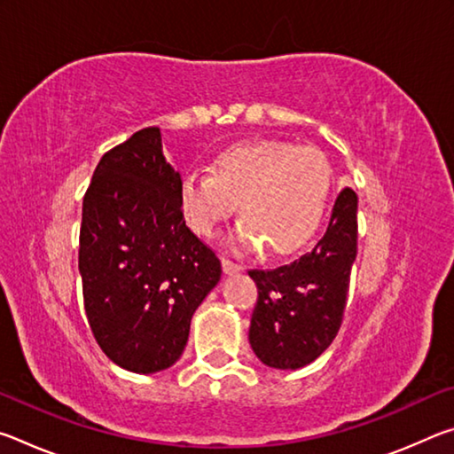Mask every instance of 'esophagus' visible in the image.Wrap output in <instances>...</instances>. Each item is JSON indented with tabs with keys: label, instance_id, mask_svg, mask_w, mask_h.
Instances as JSON below:
<instances>
[{
	"label": "esophagus",
	"instance_id": "1",
	"mask_svg": "<svg viewBox=\"0 0 454 454\" xmlns=\"http://www.w3.org/2000/svg\"><path fill=\"white\" fill-rule=\"evenodd\" d=\"M222 268H224L226 274H238L242 270V266L234 262V260H228V258H222Z\"/></svg>",
	"mask_w": 454,
	"mask_h": 454
}]
</instances>
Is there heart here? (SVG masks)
Segmentation results:
<instances>
[{
    "label": "heart",
    "mask_w": 454,
    "mask_h": 454,
    "mask_svg": "<svg viewBox=\"0 0 454 454\" xmlns=\"http://www.w3.org/2000/svg\"><path fill=\"white\" fill-rule=\"evenodd\" d=\"M330 194V164L314 145L280 140L238 142L220 150L210 176H184L178 202L192 232L212 238L238 214L232 234L238 248L268 246L290 254L310 240L325 216Z\"/></svg>",
    "instance_id": "1"
}]
</instances>
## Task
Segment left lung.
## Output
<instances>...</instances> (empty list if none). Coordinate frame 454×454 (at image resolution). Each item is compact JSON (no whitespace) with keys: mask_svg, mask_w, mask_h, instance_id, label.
Listing matches in <instances>:
<instances>
[{"mask_svg":"<svg viewBox=\"0 0 454 454\" xmlns=\"http://www.w3.org/2000/svg\"><path fill=\"white\" fill-rule=\"evenodd\" d=\"M358 196H336L325 236L294 262L248 270L258 286L250 347L266 366L296 371L325 352L340 330L356 258Z\"/></svg>","mask_w":454,"mask_h":454,"instance_id":"obj_1","label":"left lung"}]
</instances>
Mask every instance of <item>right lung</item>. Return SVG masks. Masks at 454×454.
Here are the masks:
<instances>
[{"mask_svg":"<svg viewBox=\"0 0 454 454\" xmlns=\"http://www.w3.org/2000/svg\"><path fill=\"white\" fill-rule=\"evenodd\" d=\"M180 182L160 128H144L104 153L83 196V309L99 348L129 372L180 358L192 317L222 276L216 252L186 226Z\"/></svg>","mask_w":454,"mask_h":454,"instance_id":"1","label":"right lung"}]
</instances>
